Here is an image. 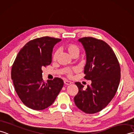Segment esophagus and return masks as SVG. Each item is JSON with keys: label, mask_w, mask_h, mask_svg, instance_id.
<instances>
[{"label": "esophagus", "mask_w": 134, "mask_h": 134, "mask_svg": "<svg viewBox=\"0 0 134 134\" xmlns=\"http://www.w3.org/2000/svg\"><path fill=\"white\" fill-rule=\"evenodd\" d=\"M64 85H70L71 83H72V82L68 81V80H64Z\"/></svg>", "instance_id": "34e87169"}]
</instances>
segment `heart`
I'll return each instance as SVG.
<instances>
[{"instance_id": "1", "label": "heart", "mask_w": 134, "mask_h": 134, "mask_svg": "<svg viewBox=\"0 0 134 134\" xmlns=\"http://www.w3.org/2000/svg\"><path fill=\"white\" fill-rule=\"evenodd\" d=\"M65 49L68 52L71 57L74 55H78L80 52V48L78 46L74 44H68L65 46ZM59 54V50H57L53 55V60H57L58 58ZM68 75L69 76H71V72L69 71L68 72Z\"/></svg>"}]
</instances>
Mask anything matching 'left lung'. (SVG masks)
Instances as JSON below:
<instances>
[{"label": "left lung", "instance_id": "8db88e82", "mask_svg": "<svg viewBox=\"0 0 134 134\" xmlns=\"http://www.w3.org/2000/svg\"><path fill=\"white\" fill-rule=\"evenodd\" d=\"M86 54L85 78L91 80L87 88L80 82L74 97L77 107L87 114H94L107 106L114 97L120 80V65L115 54L105 42L91 37L79 39Z\"/></svg>", "mask_w": 134, "mask_h": 134}]
</instances>
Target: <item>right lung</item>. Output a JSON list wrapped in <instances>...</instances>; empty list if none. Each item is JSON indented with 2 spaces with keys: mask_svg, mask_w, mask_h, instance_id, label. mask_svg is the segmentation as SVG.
<instances>
[{
  "mask_svg": "<svg viewBox=\"0 0 134 134\" xmlns=\"http://www.w3.org/2000/svg\"><path fill=\"white\" fill-rule=\"evenodd\" d=\"M60 39L44 36L31 40L19 52L12 65L11 79L18 95L27 107L42 110L54 102L63 86L55 77L45 83L42 68L51 63L54 46Z\"/></svg>",
  "mask_w": 134,
  "mask_h": 134,
  "instance_id": "1",
  "label": "right lung"
}]
</instances>
